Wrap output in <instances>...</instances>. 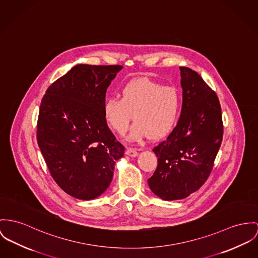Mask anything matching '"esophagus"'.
I'll use <instances>...</instances> for the list:
<instances>
[{
  "instance_id": "esophagus-1",
  "label": "esophagus",
  "mask_w": 258,
  "mask_h": 258,
  "mask_svg": "<svg viewBox=\"0 0 258 258\" xmlns=\"http://www.w3.org/2000/svg\"><path fill=\"white\" fill-rule=\"evenodd\" d=\"M125 154L131 156V157H137L139 155V152L136 148H132V147H128L126 150H125Z\"/></svg>"
}]
</instances>
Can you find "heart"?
I'll return each mask as SVG.
<instances>
[{
    "label": "heart",
    "instance_id": "b5f03b06",
    "mask_svg": "<svg viewBox=\"0 0 258 258\" xmlns=\"http://www.w3.org/2000/svg\"><path fill=\"white\" fill-rule=\"evenodd\" d=\"M181 96L177 88L164 86L149 79L124 84L120 98L110 97L103 103V115L112 130L123 135L132 119V139H159L169 135L178 121Z\"/></svg>",
    "mask_w": 258,
    "mask_h": 258
}]
</instances>
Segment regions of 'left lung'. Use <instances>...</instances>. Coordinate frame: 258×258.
Masks as SVG:
<instances>
[{
	"label": "left lung",
	"mask_w": 258,
	"mask_h": 258,
	"mask_svg": "<svg viewBox=\"0 0 258 258\" xmlns=\"http://www.w3.org/2000/svg\"><path fill=\"white\" fill-rule=\"evenodd\" d=\"M182 107L178 124L153 148L158 164L148 178L150 189L164 200L197 191L207 180L223 139L221 106L216 93L189 68L179 67Z\"/></svg>",
	"instance_id": "obj_1"
}]
</instances>
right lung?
<instances>
[{"mask_svg": "<svg viewBox=\"0 0 258 258\" xmlns=\"http://www.w3.org/2000/svg\"><path fill=\"white\" fill-rule=\"evenodd\" d=\"M119 64H78L53 82L40 105L37 142L54 180L82 200L110 185L124 146L108 127L103 103Z\"/></svg>", "mask_w": 258, "mask_h": 258, "instance_id": "obj_1", "label": "right lung"}]
</instances>
